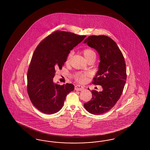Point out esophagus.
Instances as JSON below:
<instances>
[{
	"mask_svg": "<svg viewBox=\"0 0 150 150\" xmlns=\"http://www.w3.org/2000/svg\"><path fill=\"white\" fill-rule=\"evenodd\" d=\"M75 89L76 91H82L84 89V87L82 86H79V85H76V86H75Z\"/></svg>",
	"mask_w": 150,
	"mask_h": 150,
	"instance_id": "esophagus-1",
	"label": "esophagus"
}]
</instances>
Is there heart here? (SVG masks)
<instances>
[{
  "label": "heart",
  "mask_w": 150,
  "mask_h": 150,
  "mask_svg": "<svg viewBox=\"0 0 150 150\" xmlns=\"http://www.w3.org/2000/svg\"><path fill=\"white\" fill-rule=\"evenodd\" d=\"M83 54L87 60H88L89 58H92L93 56H96V54L90 48H86L83 50ZM71 57L72 53L70 52L69 53V54L67 55L66 58V64H69L70 62ZM88 75H89V74L88 72H78L74 74V78L77 81H78L79 83H84L88 80Z\"/></svg>",
  "instance_id": "obj_1"
}]
</instances>
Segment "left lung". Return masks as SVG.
Wrapping results in <instances>:
<instances>
[{"label": "left lung", "instance_id": "1", "mask_svg": "<svg viewBox=\"0 0 150 150\" xmlns=\"http://www.w3.org/2000/svg\"><path fill=\"white\" fill-rule=\"evenodd\" d=\"M86 43L99 53L98 71L92 83L102 86L103 90H92V98L84 106L92 114H103L114 106L122 93L127 79L125 62L116 43L107 36H89Z\"/></svg>", "mask_w": 150, "mask_h": 150}]
</instances>
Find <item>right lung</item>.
Returning a JSON list of instances; mask_svg holds the SVG:
<instances>
[{
	"instance_id": "obj_1",
	"label": "right lung",
	"mask_w": 150,
	"mask_h": 150,
	"mask_svg": "<svg viewBox=\"0 0 150 150\" xmlns=\"http://www.w3.org/2000/svg\"><path fill=\"white\" fill-rule=\"evenodd\" d=\"M86 35L56 31L39 44L34 51L27 75L28 93L34 106L47 114L58 112L63 106L67 94L74 86L53 83L56 70L61 69L74 47Z\"/></svg>"
}]
</instances>
